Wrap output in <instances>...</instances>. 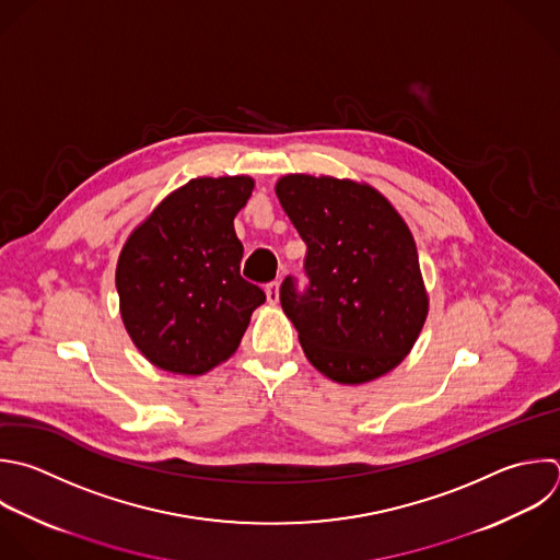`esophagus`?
<instances>
[{
	"instance_id": "esophagus-1",
	"label": "esophagus",
	"mask_w": 560,
	"mask_h": 560,
	"mask_svg": "<svg viewBox=\"0 0 560 560\" xmlns=\"http://www.w3.org/2000/svg\"><path fill=\"white\" fill-rule=\"evenodd\" d=\"M265 293H267V302L269 304H278L280 302V282H269Z\"/></svg>"
}]
</instances>
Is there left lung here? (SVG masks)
I'll return each mask as SVG.
<instances>
[{"label": "left lung", "mask_w": 560, "mask_h": 560, "mask_svg": "<svg viewBox=\"0 0 560 560\" xmlns=\"http://www.w3.org/2000/svg\"><path fill=\"white\" fill-rule=\"evenodd\" d=\"M276 195L306 243L308 289L291 278L280 304L306 359L328 378L361 385L392 372L413 348L429 293L413 236L370 184L284 175Z\"/></svg>", "instance_id": "left-lung-1"}]
</instances>
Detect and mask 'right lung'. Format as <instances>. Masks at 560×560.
Wrapping results in <instances>:
<instances>
[{
	"label": "right lung",
	"instance_id": "1",
	"mask_svg": "<svg viewBox=\"0 0 560 560\" xmlns=\"http://www.w3.org/2000/svg\"><path fill=\"white\" fill-rule=\"evenodd\" d=\"M247 175L197 177L164 197L129 234L116 267L122 324L160 370L201 376L228 361L265 302L241 278L234 219L252 197Z\"/></svg>",
	"mask_w": 560,
	"mask_h": 560
}]
</instances>
